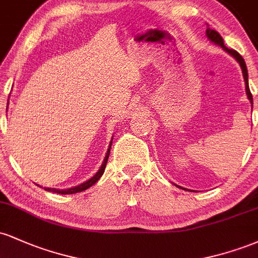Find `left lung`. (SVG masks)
Returning <instances> with one entry per match:
<instances>
[{"label":"left lung","instance_id":"8db88e82","mask_svg":"<svg viewBox=\"0 0 258 258\" xmlns=\"http://www.w3.org/2000/svg\"><path fill=\"white\" fill-rule=\"evenodd\" d=\"M206 36H207V38H209L210 41H211V42H214L215 44H218V46H221L222 48H223V51H226L228 54L232 55V57L235 59L236 61H238L239 65H240L241 72H242V76H244V81H245V91H246V96H247L248 100H250L251 106H252V104H253L252 94H251L250 88H248L247 68H246V64H245L244 58H242L241 55L239 54V53L236 52V51H234V49H229V48H228V47H226V44H224V42H223V38H222L221 35L218 34V32L216 31V30H212L211 28H207L206 29ZM177 186H178V188H180V189H185V188H183V186H179V185H177ZM186 190H189V189H186ZM189 191H193V190H189Z\"/></svg>","mask_w":258,"mask_h":258}]
</instances>
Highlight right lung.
Wrapping results in <instances>:
<instances>
[{"label": "right lung", "mask_w": 258, "mask_h": 258, "mask_svg": "<svg viewBox=\"0 0 258 258\" xmlns=\"http://www.w3.org/2000/svg\"><path fill=\"white\" fill-rule=\"evenodd\" d=\"M111 143H112V138H111L110 144H109L108 152H106V154H105V158H104V160H103L102 165H100V167H99V170L97 171L96 174H94L93 177H91L90 179L86 180V182L81 183V184H79L76 186H72V188H69V189H55V188H46V186H44V190L53 191V193H58V194H75V193H79V191H84V190H86V189L90 188V186L93 185L94 183H96L97 180H98L100 177H102V174L104 173L106 162H108V159H109V154H110ZM38 186H41V185H38Z\"/></svg>", "instance_id": "1"}]
</instances>
